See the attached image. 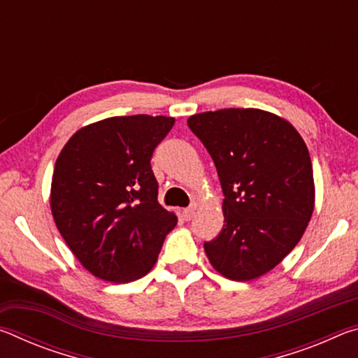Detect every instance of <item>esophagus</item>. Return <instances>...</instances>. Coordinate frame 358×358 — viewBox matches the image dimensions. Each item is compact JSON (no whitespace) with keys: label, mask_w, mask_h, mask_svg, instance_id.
<instances>
[{"label":"esophagus","mask_w":358,"mask_h":358,"mask_svg":"<svg viewBox=\"0 0 358 358\" xmlns=\"http://www.w3.org/2000/svg\"><path fill=\"white\" fill-rule=\"evenodd\" d=\"M192 216H194V208L192 207L185 208L183 211H181V220H183V221H191Z\"/></svg>","instance_id":"obj_1"}]
</instances>
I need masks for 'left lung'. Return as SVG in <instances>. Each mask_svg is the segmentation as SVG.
I'll list each match as a JSON object with an SVG mask.
<instances>
[{
  "instance_id": "obj_1",
  "label": "left lung",
  "mask_w": 358,
  "mask_h": 358,
  "mask_svg": "<svg viewBox=\"0 0 358 358\" xmlns=\"http://www.w3.org/2000/svg\"><path fill=\"white\" fill-rule=\"evenodd\" d=\"M189 129L213 159L224 194V227L205 241L222 276L250 281L299 243L314 210L313 166L301 136L259 108L192 115Z\"/></svg>"
}]
</instances>
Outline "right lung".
<instances>
[{"mask_svg": "<svg viewBox=\"0 0 358 358\" xmlns=\"http://www.w3.org/2000/svg\"><path fill=\"white\" fill-rule=\"evenodd\" d=\"M175 120L112 117L77 131L59 153L50 207L69 250L96 278L138 280L153 268L177 216L157 203L151 156Z\"/></svg>", "mask_w": 358, "mask_h": 358, "instance_id": "obj_1", "label": "right lung"}]
</instances>
